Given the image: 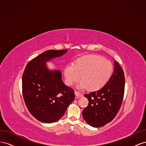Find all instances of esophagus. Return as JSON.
I'll return each mask as SVG.
<instances>
[{"mask_svg": "<svg viewBox=\"0 0 146 146\" xmlns=\"http://www.w3.org/2000/svg\"><path fill=\"white\" fill-rule=\"evenodd\" d=\"M75 94H76L77 98H79V97L83 96V95H82L81 93H80V92H78V91H76V92H75Z\"/></svg>", "mask_w": 146, "mask_h": 146, "instance_id": "1", "label": "esophagus"}]
</instances>
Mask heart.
Here are the masks:
<instances>
[{
	"mask_svg": "<svg viewBox=\"0 0 146 146\" xmlns=\"http://www.w3.org/2000/svg\"><path fill=\"white\" fill-rule=\"evenodd\" d=\"M113 72V65L110 61L98 55H90L76 59L73 64H68L64 69L65 81L72 85L80 78L81 88L88 87L97 90L103 87Z\"/></svg>",
	"mask_w": 146,
	"mask_h": 146,
	"instance_id": "1",
	"label": "heart"
}]
</instances>
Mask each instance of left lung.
Instances as JSON below:
<instances>
[{"label":"left lung","instance_id":"left-lung-1","mask_svg":"<svg viewBox=\"0 0 146 146\" xmlns=\"http://www.w3.org/2000/svg\"><path fill=\"white\" fill-rule=\"evenodd\" d=\"M124 91V72L114 61V72L107 83L100 90L84 95L89 101L82 112L85 121L94 127H102L111 122L120 110Z\"/></svg>","mask_w":146,"mask_h":146}]
</instances>
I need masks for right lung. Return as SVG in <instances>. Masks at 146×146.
<instances>
[{"instance_id": "add662e5", "label": "right lung", "mask_w": 146, "mask_h": 146, "mask_svg": "<svg viewBox=\"0 0 146 146\" xmlns=\"http://www.w3.org/2000/svg\"><path fill=\"white\" fill-rule=\"evenodd\" d=\"M67 50H48L26 65L22 88L29 112L44 123H53L62 117L75 98L74 90L61 80L59 70L49 71L46 61L65 54Z\"/></svg>"}]
</instances>
